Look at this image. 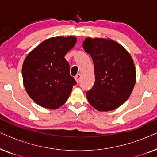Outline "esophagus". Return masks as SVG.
Here are the masks:
<instances>
[{"label":"esophagus","instance_id":"obj_1","mask_svg":"<svg viewBox=\"0 0 157 157\" xmlns=\"http://www.w3.org/2000/svg\"><path fill=\"white\" fill-rule=\"evenodd\" d=\"M81 78V75L80 74H77L76 76H75V80L76 81L77 83H78L79 81H80Z\"/></svg>","mask_w":157,"mask_h":157}]
</instances>
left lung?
Wrapping results in <instances>:
<instances>
[{
  "mask_svg": "<svg viewBox=\"0 0 157 157\" xmlns=\"http://www.w3.org/2000/svg\"><path fill=\"white\" fill-rule=\"evenodd\" d=\"M83 47L93 60L95 73V83L86 92L87 99L97 111L114 110L134 89L136 69L132 57L111 38H86Z\"/></svg>",
  "mask_w": 157,
  "mask_h": 157,
  "instance_id": "left-lung-1",
  "label": "left lung"
}]
</instances>
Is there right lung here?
Here are the masks:
<instances>
[{
    "label": "right lung",
    "mask_w": 157,
    "mask_h": 157,
    "mask_svg": "<svg viewBox=\"0 0 157 157\" xmlns=\"http://www.w3.org/2000/svg\"><path fill=\"white\" fill-rule=\"evenodd\" d=\"M76 36L52 37L33 48L23 61V82L36 104L56 109L65 104L76 81L71 76L65 55L74 48Z\"/></svg>",
    "instance_id": "1"
}]
</instances>
